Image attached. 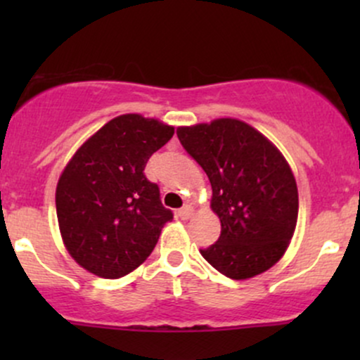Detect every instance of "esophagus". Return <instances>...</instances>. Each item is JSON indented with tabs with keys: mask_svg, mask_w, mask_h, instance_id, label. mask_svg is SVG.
Segmentation results:
<instances>
[{
	"mask_svg": "<svg viewBox=\"0 0 360 360\" xmlns=\"http://www.w3.org/2000/svg\"><path fill=\"white\" fill-rule=\"evenodd\" d=\"M194 213V210L191 206H184V208H181L179 212H177V217L181 218V220H188V218H191Z\"/></svg>",
	"mask_w": 360,
	"mask_h": 360,
	"instance_id": "obj_1",
	"label": "esophagus"
}]
</instances>
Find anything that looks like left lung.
I'll return each instance as SVG.
<instances>
[{
  "mask_svg": "<svg viewBox=\"0 0 360 360\" xmlns=\"http://www.w3.org/2000/svg\"><path fill=\"white\" fill-rule=\"evenodd\" d=\"M184 150L212 183L218 240L201 255L230 279H249L283 257L298 220V188L286 159L235 118L177 128Z\"/></svg>",
  "mask_w": 360,
  "mask_h": 360,
  "instance_id": "1",
  "label": "left lung"
}]
</instances>
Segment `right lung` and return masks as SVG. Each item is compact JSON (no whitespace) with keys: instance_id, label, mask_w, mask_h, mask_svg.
I'll return each mask as SVG.
<instances>
[{"instance_id":"add662e5","label":"right lung","mask_w":360,"mask_h":360,"mask_svg":"<svg viewBox=\"0 0 360 360\" xmlns=\"http://www.w3.org/2000/svg\"><path fill=\"white\" fill-rule=\"evenodd\" d=\"M174 135L154 118L122 115L79 147L60 174L56 208L62 240L86 271L117 279L137 269L172 220L147 160Z\"/></svg>"}]
</instances>
